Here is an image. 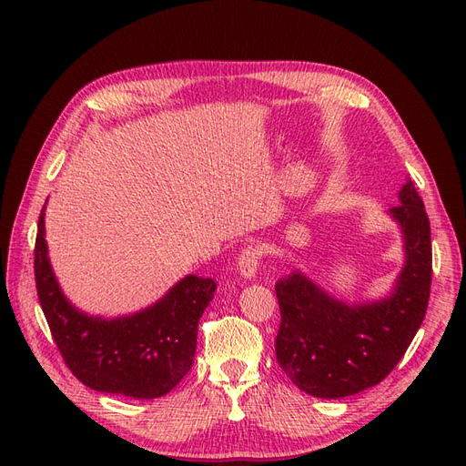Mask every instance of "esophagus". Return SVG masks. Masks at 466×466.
I'll return each mask as SVG.
<instances>
[{
    "mask_svg": "<svg viewBox=\"0 0 466 466\" xmlns=\"http://www.w3.org/2000/svg\"><path fill=\"white\" fill-rule=\"evenodd\" d=\"M260 250L257 247H247L241 250V255L237 258V270L245 279H252L258 272L260 266Z\"/></svg>",
    "mask_w": 466,
    "mask_h": 466,
    "instance_id": "34e87169",
    "label": "esophagus"
}]
</instances>
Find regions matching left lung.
Returning a JSON list of instances; mask_svg holds the SVG:
<instances>
[{"label":"left lung","instance_id":"obj_1","mask_svg":"<svg viewBox=\"0 0 466 466\" xmlns=\"http://www.w3.org/2000/svg\"><path fill=\"white\" fill-rule=\"evenodd\" d=\"M387 214L402 233L404 264L390 293L346 303L299 268L278 279L279 368L307 394L344 399L380 383L414 340L431 286V233L424 202L408 178Z\"/></svg>","mask_w":466,"mask_h":466}]
</instances>
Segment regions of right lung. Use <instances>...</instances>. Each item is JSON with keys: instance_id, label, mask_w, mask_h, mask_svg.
I'll return each mask as SVG.
<instances>
[{"instance_id": "add662e5", "label": "right lung", "mask_w": 466, "mask_h": 466, "mask_svg": "<svg viewBox=\"0 0 466 466\" xmlns=\"http://www.w3.org/2000/svg\"><path fill=\"white\" fill-rule=\"evenodd\" d=\"M45 208L38 218L35 279L42 313L72 373L98 392L159 399L185 377L196 354L198 320L216 281L188 274L142 311L105 319L69 301L48 258Z\"/></svg>"}]
</instances>
